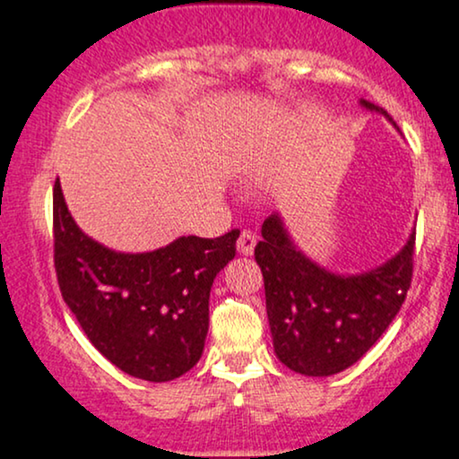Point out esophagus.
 Listing matches in <instances>:
<instances>
[{
    "label": "esophagus",
    "mask_w": 459,
    "mask_h": 459,
    "mask_svg": "<svg viewBox=\"0 0 459 459\" xmlns=\"http://www.w3.org/2000/svg\"><path fill=\"white\" fill-rule=\"evenodd\" d=\"M255 245H257V236L253 234V231L242 230L240 236H238V242H236L240 255H253V251H255Z\"/></svg>",
    "instance_id": "obj_1"
}]
</instances>
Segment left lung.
Listing matches in <instances>:
<instances>
[{
  "label": "left lung",
  "instance_id": "obj_1",
  "mask_svg": "<svg viewBox=\"0 0 459 459\" xmlns=\"http://www.w3.org/2000/svg\"><path fill=\"white\" fill-rule=\"evenodd\" d=\"M359 104L394 123L370 101L359 100ZM412 253L415 231L378 268L336 274L304 255L281 214H270L262 225L255 262L264 274L276 358L307 377H332L353 366L403 307L412 279Z\"/></svg>",
  "mask_w": 459,
  "mask_h": 459
}]
</instances>
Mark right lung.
Segmentation results:
<instances>
[{"instance_id":"add662e5","label":"right lung","mask_w":459,"mask_h":459,"mask_svg":"<svg viewBox=\"0 0 459 459\" xmlns=\"http://www.w3.org/2000/svg\"><path fill=\"white\" fill-rule=\"evenodd\" d=\"M240 231L180 236L149 253H118L89 238L53 191L55 270L61 296L93 347L129 377L166 383L202 358L214 276Z\"/></svg>"}]
</instances>
